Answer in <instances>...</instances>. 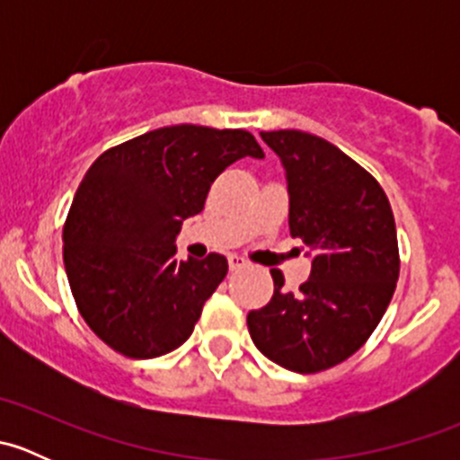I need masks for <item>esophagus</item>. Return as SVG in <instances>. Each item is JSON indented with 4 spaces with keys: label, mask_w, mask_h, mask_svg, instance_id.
Instances as JSON below:
<instances>
[{
    "label": "esophagus",
    "mask_w": 460,
    "mask_h": 460,
    "mask_svg": "<svg viewBox=\"0 0 460 460\" xmlns=\"http://www.w3.org/2000/svg\"><path fill=\"white\" fill-rule=\"evenodd\" d=\"M247 267V260L240 256H229V269L231 271H238V269Z\"/></svg>",
    "instance_id": "34e87169"
}]
</instances>
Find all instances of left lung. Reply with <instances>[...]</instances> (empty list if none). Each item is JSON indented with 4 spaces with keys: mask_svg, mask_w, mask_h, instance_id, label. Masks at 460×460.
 Returning <instances> with one entry per match:
<instances>
[{
    "mask_svg": "<svg viewBox=\"0 0 460 460\" xmlns=\"http://www.w3.org/2000/svg\"><path fill=\"white\" fill-rule=\"evenodd\" d=\"M280 157L289 193V231L307 247L309 280L249 312L253 345L280 367L314 374L349 358L383 318L398 280V243L387 196L372 175L323 137L260 133Z\"/></svg>",
    "mask_w": 460,
    "mask_h": 460,
    "instance_id": "obj_1",
    "label": "left lung"
}]
</instances>
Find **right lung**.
I'll use <instances>...</instances> for the list:
<instances>
[{"instance_id": "1", "label": "right lung", "mask_w": 460, "mask_h": 460, "mask_svg": "<svg viewBox=\"0 0 460 460\" xmlns=\"http://www.w3.org/2000/svg\"><path fill=\"white\" fill-rule=\"evenodd\" d=\"M243 157H264L249 131L175 124L102 153L86 171L64 225V267L82 318L115 351L155 358L191 336L229 264L220 253L178 260L175 238Z\"/></svg>"}]
</instances>
